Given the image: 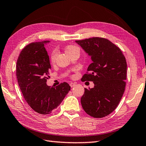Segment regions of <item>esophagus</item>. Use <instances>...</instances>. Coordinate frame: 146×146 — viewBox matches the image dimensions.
<instances>
[{
    "label": "esophagus",
    "mask_w": 146,
    "mask_h": 146,
    "mask_svg": "<svg viewBox=\"0 0 146 146\" xmlns=\"http://www.w3.org/2000/svg\"><path fill=\"white\" fill-rule=\"evenodd\" d=\"M70 86L71 87H73L76 86V84L75 83H73V82H70Z\"/></svg>",
    "instance_id": "1"
}]
</instances>
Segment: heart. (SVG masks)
<instances>
[{
  "instance_id": "b5f03b06",
  "label": "heart",
  "mask_w": 146,
  "mask_h": 146,
  "mask_svg": "<svg viewBox=\"0 0 146 146\" xmlns=\"http://www.w3.org/2000/svg\"><path fill=\"white\" fill-rule=\"evenodd\" d=\"M65 51H66V52L68 56H70V55H72L73 53L75 52L79 51V48L77 46H74V45H69V46H66V48H65ZM56 56H57L56 52L55 50L52 52L50 57V62L52 64H54L55 62H56Z\"/></svg>"
}]
</instances>
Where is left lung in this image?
Masks as SVG:
<instances>
[{"instance_id":"8db88e82","label":"left lung","mask_w":146,"mask_h":146,"mask_svg":"<svg viewBox=\"0 0 146 146\" xmlns=\"http://www.w3.org/2000/svg\"><path fill=\"white\" fill-rule=\"evenodd\" d=\"M89 55V65L81 80L92 81L94 87L84 89L80 99L87 114L102 118L114 111L124 92L127 62L121 50L105 38L92 37L76 40Z\"/></svg>"}]
</instances>
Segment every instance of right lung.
<instances>
[{
  "label": "right lung",
  "instance_id": "1",
  "mask_svg": "<svg viewBox=\"0 0 146 146\" xmlns=\"http://www.w3.org/2000/svg\"><path fill=\"white\" fill-rule=\"evenodd\" d=\"M47 42L28 44L21 52L16 66L18 84L25 101L35 112L42 115L54 111L70 89L66 82L56 87L47 85L51 68L45 48Z\"/></svg>",
  "mask_w": 146,
  "mask_h": 146
}]
</instances>
